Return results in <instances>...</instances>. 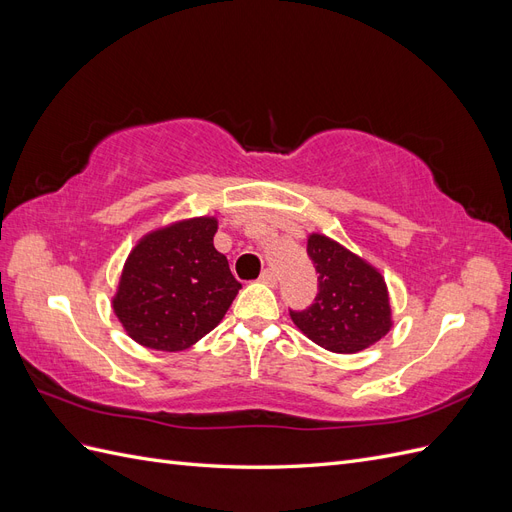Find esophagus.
<instances>
[{"label": "esophagus", "mask_w": 512, "mask_h": 512, "mask_svg": "<svg viewBox=\"0 0 512 512\" xmlns=\"http://www.w3.org/2000/svg\"><path fill=\"white\" fill-rule=\"evenodd\" d=\"M260 282L267 284V286H275L277 275L271 269H265V271H262V275H260Z\"/></svg>", "instance_id": "34e87169"}]
</instances>
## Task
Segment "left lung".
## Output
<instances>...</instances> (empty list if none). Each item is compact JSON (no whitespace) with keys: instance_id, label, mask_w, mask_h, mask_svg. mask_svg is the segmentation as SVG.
Masks as SVG:
<instances>
[{"instance_id":"8db88e82","label":"left lung","mask_w":512,"mask_h":512,"mask_svg":"<svg viewBox=\"0 0 512 512\" xmlns=\"http://www.w3.org/2000/svg\"><path fill=\"white\" fill-rule=\"evenodd\" d=\"M318 271V297L303 312H290L297 329L324 350L361 352L391 331L393 309L382 273L320 232L307 237Z\"/></svg>"}]
</instances>
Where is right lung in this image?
I'll use <instances>...</instances> for the list:
<instances>
[{"mask_svg": "<svg viewBox=\"0 0 512 512\" xmlns=\"http://www.w3.org/2000/svg\"><path fill=\"white\" fill-rule=\"evenodd\" d=\"M215 215L177 220L147 232L130 250L113 294V312L136 344L181 352L213 331L241 284L215 250Z\"/></svg>", "mask_w": 512, "mask_h": 512, "instance_id": "obj_1", "label": "right lung"}]
</instances>
